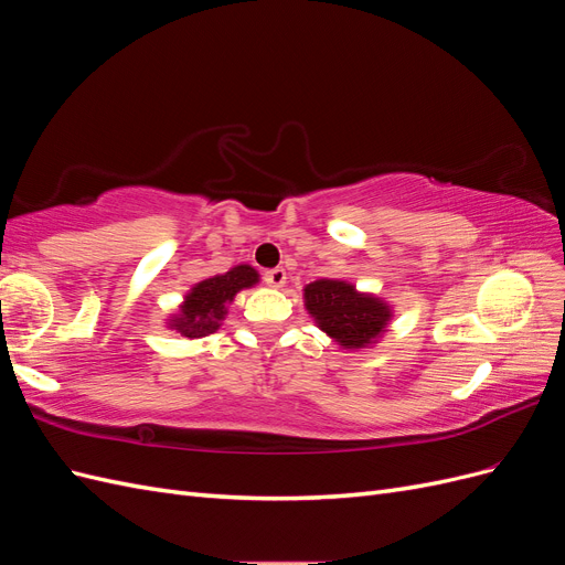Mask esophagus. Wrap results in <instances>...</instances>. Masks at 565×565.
Listing matches in <instances>:
<instances>
[{
	"label": "esophagus",
	"instance_id": "34e87169",
	"mask_svg": "<svg viewBox=\"0 0 565 565\" xmlns=\"http://www.w3.org/2000/svg\"><path fill=\"white\" fill-rule=\"evenodd\" d=\"M264 282L268 287H282L287 282V273L285 268H270L264 273Z\"/></svg>",
	"mask_w": 565,
	"mask_h": 565
}]
</instances>
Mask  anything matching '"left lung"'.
<instances>
[{"label": "left lung", "instance_id": "8db88e82", "mask_svg": "<svg viewBox=\"0 0 565 565\" xmlns=\"http://www.w3.org/2000/svg\"><path fill=\"white\" fill-rule=\"evenodd\" d=\"M303 299L318 328L344 349H365L384 332L391 318L384 301L355 292L344 280H316L303 289Z\"/></svg>", "mask_w": 565, "mask_h": 565}]
</instances>
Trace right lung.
I'll use <instances>...</instances> for the list:
<instances>
[{
    "label": "right lung",
    "instance_id": "add662e5",
    "mask_svg": "<svg viewBox=\"0 0 565 565\" xmlns=\"http://www.w3.org/2000/svg\"><path fill=\"white\" fill-rule=\"evenodd\" d=\"M259 282V273L252 266H235L224 276L198 282L185 297L181 313L172 320V330L183 337H204L218 330V322L226 316V303L245 287Z\"/></svg>",
    "mask_w": 565,
    "mask_h": 565
}]
</instances>
